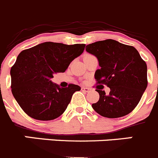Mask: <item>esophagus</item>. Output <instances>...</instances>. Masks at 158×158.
<instances>
[{
	"mask_svg": "<svg viewBox=\"0 0 158 158\" xmlns=\"http://www.w3.org/2000/svg\"><path fill=\"white\" fill-rule=\"evenodd\" d=\"M81 90L83 91V92H89V91L91 90L89 88H86V87H81Z\"/></svg>",
	"mask_w": 158,
	"mask_h": 158,
	"instance_id": "obj_1",
	"label": "esophagus"
}]
</instances>
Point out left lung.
Here are the masks:
<instances>
[{
    "mask_svg": "<svg viewBox=\"0 0 158 158\" xmlns=\"http://www.w3.org/2000/svg\"><path fill=\"white\" fill-rule=\"evenodd\" d=\"M96 56L100 69L95 73L97 84L106 85L110 92L96 89L99 101L92 105L95 112L108 118L131 113L139 102L147 87V66L133 46L107 39L86 46ZM103 86V85H102Z\"/></svg>",
    "mask_w": 158,
    "mask_h": 158,
    "instance_id": "left-lung-1",
    "label": "left lung"
}]
</instances>
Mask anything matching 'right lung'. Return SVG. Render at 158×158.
I'll list each match as a JSON object with an SVG mask.
<instances>
[{"mask_svg":"<svg viewBox=\"0 0 158 158\" xmlns=\"http://www.w3.org/2000/svg\"><path fill=\"white\" fill-rule=\"evenodd\" d=\"M85 47V44L44 42L19 53L10 71L11 89L27 115L39 121H51L64 113L73 94L81 87L69 84L66 88H59L51 78L66 71Z\"/></svg>","mask_w":158,"mask_h":158,"instance_id":"add662e5","label":"right lung"}]
</instances>
